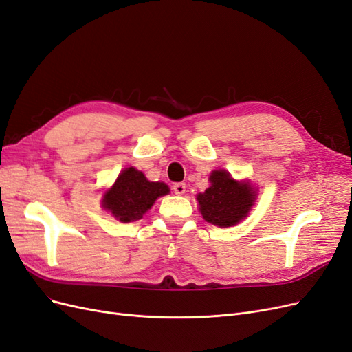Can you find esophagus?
I'll use <instances>...</instances> for the list:
<instances>
[{"mask_svg": "<svg viewBox=\"0 0 352 352\" xmlns=\"http://www.w3.org/2000/svg\"><path fill=\"white\" fill-rule=\"evenodd\" d=\"M185 190H186V185L182 184V182H180V184L173 185V192L176 193V195H184Z\"/></svg>", "mask_w": 352, "mask_h": 352, "instance_id": "esophagus-1", "label": "esophagus"}]
</instances>
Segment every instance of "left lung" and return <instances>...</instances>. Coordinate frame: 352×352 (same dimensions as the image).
I'll return each instance as SVG.
<instances>
[{
  "label": "left lung",
  "mask_w": 352,
  "mask_h": 352,
  "mask_svg": "<svg viewBox=\"0 0 352 352\" xmlns=\"http://www.w3.org/2000/svg\"><path fill=\"white\" fill-rule=\"evenodd\" d=\"M210 182L211 186L197 198L202 217L218 227L237 224L252 208L256 198L254 189L234 180L226 170L212 172Z\"/></svg>",
  "instance_id": "8db88e82"
}]
</instances>
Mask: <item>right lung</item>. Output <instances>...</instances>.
Returning <instances> with one entry per match:
<instances>
[{
    "label": "right lung",
    "instance_id": "right-lung-1",
    "mask_svg": "<svg viewBox=\"0 0 352 352\" xmlns=\"http://www.w3.org/2000/svg\"><path fill=\"white\" fill-rule=\"evenodd\" d=\"M168 186L163 182H150L134 167L125 168L106 192L103 207L111 211L119 221L129 223L142 218L154 201L167 195Z\"/></svg>",
    "mask_w": 352,
    "mask_h": 352
}]
</instances>
